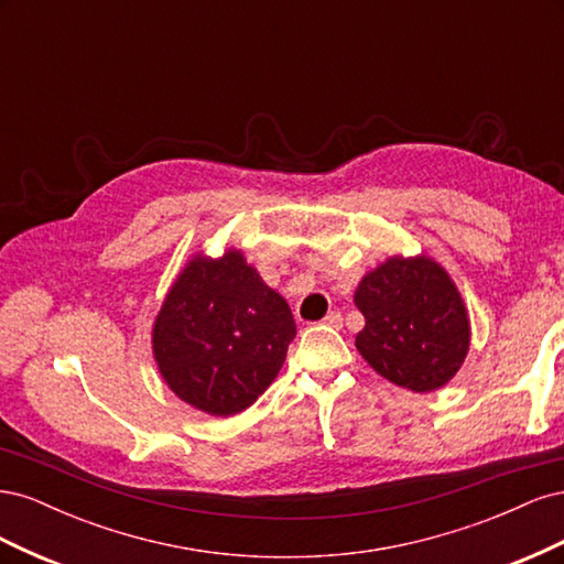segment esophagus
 Instances as JSON below:
<instances>
[{
    "instance_id": "esophagus-1",
    "label": "esophagus",
    "mask_w": 564,
    "mask_h": 564,
    "mask_svg": "<svg viewBox=\"0 0 564 564\" xmlns=\"http://www.w3.org/2000/svg\"><path fill=\"white\" fill-rule=\"evenodd\" d=\"M324 324H327V327H334V329H340V327H344V315H340L338 311H332L327 317H324L322 319Z\"/></svg>"
}]
</instances>
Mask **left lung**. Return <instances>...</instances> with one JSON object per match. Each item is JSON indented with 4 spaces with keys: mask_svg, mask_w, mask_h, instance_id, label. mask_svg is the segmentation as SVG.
<instances>
[{
    "mask_svg": "<svg viewBox=\"0 0 564 564\" xmlns=\"http://www.w3.org/2000/svg\"><path fill=\"white\" fill-rule=\"evenodd\" d=\"M355 346L383 379L414 392L449 383L470 348V319L449 272L431 256H390L362 278Z\"/></svg>",
    "mask_w": 564,
    "mask_h": 564,
    "instance_id": "left-lung-1",
    "label": "left lung"
}]
</instances>
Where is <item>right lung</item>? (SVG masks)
I'll return each instance as SVG.
<instances>
[{
    "mask_svg": "<svg viewBox=\"0 0 564 564\" xmlns=\"http://www.w3.org/2000/svg\"><path fill=\"white\" fill-rule=\"evenodd\" d=\"M296 322L242 251L195 253L152 324V355L174 395L209 416L251 406L280 373Z\"/></svg>",
    "mask_w": 564,
    "mask_h": 564,
    "instance_id": "add662e5",
    "label": "right lung"
}]
</instances>
